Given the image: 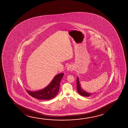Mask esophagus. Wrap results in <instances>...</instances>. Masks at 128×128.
Listing matches in <instances>:
<instances>
[{
	"label": "esophagus",
	"mask_w": 128,
	"mask_h": 128,
	"mask_svg": "<svg viewBox=\"0 0 128 128\" xmlns=\"http://www.w3.org/2000/svg\"><path fill=\"white\" fill-rule=\"evenodd\" d=\"M67 70L68 71V70H70V71H72L74 70V66L72 65H68L66 68Z\"/></svg>",
	"instance_id": "1"
}]
</instances>
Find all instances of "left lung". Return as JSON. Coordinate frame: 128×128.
I'll list each match as a JSON object with an SVG mask.
<instances>
[{
    "label": "left lung",
    "instance_id": "1",
    "mask_svg": "<svg viewBox=\"0 0 128 128\" xmlns=\"http://www.w3.org/2000/svg\"><path fill=\"white\" fill-rule=\"evenodd\" d=\"M76 82H77V90L78 92L79 93V94L84 96H89L92 94H90V93H88L86 91L82 90L81 88L80 85V84L79 82V79L78 77L77 78V80H76Z\"/></svg>",
    "mask_w": 128,
    "mask_h": 128
}]
</instances>
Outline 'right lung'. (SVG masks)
<instances>
[{
	"mask_svg": "<svg viewBox=\"0 0 128 128\" xmlns=\"http://www.w3.org/2000/svg\"><path fill=\"white\" fill-rule=\"evenodd\" d=\"M64 74H58L54 76L49 85L43 89L37 91H32L26 89L31 96L40 100H48L54 98L58 94L60 90V82Z\"/></svg>",
	"mask_w": 128,
	"mask_h": 128,
	"instance_id": "add662e5",
	"label": "right lung"
}]
</instances>
